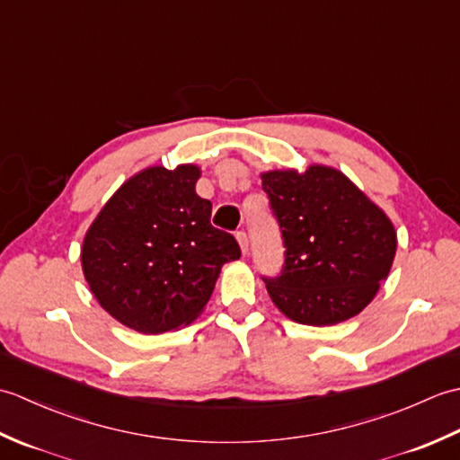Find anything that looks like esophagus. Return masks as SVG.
Masks as SVG:
<instances>
[{
	"label": "esophagus",
	"instance_id": "1",
	"mask_svg": "<svg viewBox=\"0 0 460 460\" xmlns=\"http://www.w3.org/2000/svg\"><path fill=\"white\" fill-rule=\"evenodd\" d=\"M237 243H239L243 255H247V252H249V237H247L245 231H239L237 233Z\"/></svg>",
	"mask_w": 460,
	"mask_h": 460
}]
</instances>
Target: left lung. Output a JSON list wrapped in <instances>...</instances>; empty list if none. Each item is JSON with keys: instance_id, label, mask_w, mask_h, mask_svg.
I'll return each mask as SVG.
<instances>
[{"instance_id": "obj_1", "label": "left lung", "mask_w": 460, "mask_h": 460, "mask_svg": "<svg viewBox=\"0 0 460 460\" xmlns=\"http://www.w3.org/2000/svg\"><path fill=\"white\" fill-rule=\"evenodd\" d=\"M261 180L287 247L280 277L265 279L275 306L306 326H334L359 314L392 270V219L330 165L270 170Z\"/></svg>"}]
</instances>
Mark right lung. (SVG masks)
Masks as SVG:
<instances>
[{
  "label": "right lung",
  "mask_w": 460,
  "mask_h": 460,
  "mask_svg": "<svg viewBox=\"0 0 460 460\" xmlns=\"http://www.w3.org/2000/svg\"><path fill=\"white\" fill-rule=\"evenodd\" d=\"M201 170L150 165L126 180L86 231L81 265L99 305L140 334L198 318L221 267L241 257L233 235L211 225V201L195 193Z\"/></svg>",
  "instance_id": "add662e5"
}]
</instances>
